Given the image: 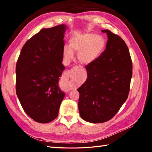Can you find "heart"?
<instances>
[{
    "instance_id": "heart-1",
    "label": "heart",
    "mask_w": 152,
    "mask_h": 152,
    "mask_svg": "<svg viewBox=\"0 0 152 152\" xmlns=\"http://www.w3.org/2000/svg\"><path fill=\"white\" fill-rule=\"evenodd\" d=\"M106 45V40L101 35L94 33H84L72 38L70 48L64 47L63 56L66 61L74 57L73 51H76L77 58L80 62L89 64L99 57Z\"/></svg>"
}]
</instances>
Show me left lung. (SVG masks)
Masks as SVG:
<instances>
[{
    "instance_id": "obj_1",
    "label": "left lung",
    "mask_w": 152,
    "mask_h": 152,
    "mask_svg": "<svg viewBox=\"0 0 152 152\" xmlns=\"http://www.w3.org/2000/svg\"><path fill=\"white\" fill-rule=\"evenodd\" d=\"M106 50L86 66V82L78 89L82 119L101 123L111 119L126 101L132 77V61L125 42L109 30Z\"/></svg>"
}]
</instances>
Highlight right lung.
Instances as JSON below:
<instances>
[{"label": "right lung", "mask_w": 152, "mask_h": 152, "mask_svg": "<svg viewBox=\"0 0 152 152\" xmlns=\"http://www.w3.org/2000/svg\"><path fill=\"white\" fill-rule=\"evenodd\" d=\"M65 25L42 29L25 43L16 65V93L23 109L36 122L58 115L65 93L59 88L62 72Z\"/></svg>", "instance_id": "add662e5"}]
</instances>
